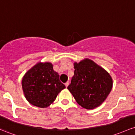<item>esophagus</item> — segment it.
Masks as SVG:
<instances>
[{
  "label": "esophagus",
  "instance_id": "34e87169",
  "mask_svg": "<svg viewBox=\"0 0 135 135\" xmlns=\"http://www.w3.org/2000/svg\"><path fill=\"white\" fill-rule=\"evenodd\" d=\"M65 86H66V87H67L69 85V82H66V83H65Z\"/></svg>",
  "mask_w": 135,
  "mask_h": 135
}]
</instances>
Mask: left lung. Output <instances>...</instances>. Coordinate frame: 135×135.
<instances>
[{"label":"left lung","instance_id":"obj_1","mask_svg":"<svg viewBox=\"0 0 135 135\" xmlns=\"http://www.w3.org/2000/svg\"><path fill=\"white\" fill-rule=\"evenodd\" d=\"M74 73L67 89L83 108L93 109L106 100L113 87L109 74L93 61L75 62Z\"/></svg>","mask_w":135,"mask_h":135}]
</instances>
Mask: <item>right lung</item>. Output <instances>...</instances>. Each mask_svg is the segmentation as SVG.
Instances as JSON below:
<instances>
[{
    "instance_id": "right-lung-1",
    "label": "right lung",
    "mask_w": 135,
    "mask_h": 135,
    "mask_svg": "<svg viewBox=\"0 0 135 135\" xmlns=\"http://www.w3.org/2000/svg\"><path fill=\"white\" fill-rule=\"evenodd\" d=\"M22 87L28 102L41 108L50 105L65 88L51 63H37L22 78Z\"/></svg>"
}]
</instances>
